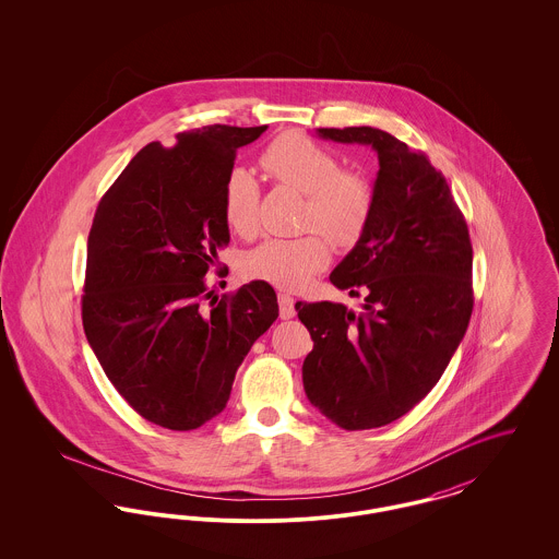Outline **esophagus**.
Here are the masks:
<instances>
[{"label": "esophagus", "mask_w": 559, "mask_h": 559, "mask_svg": "<svg viewBox=\"0 0 559 559\" xmlns=\"http://www.w3.org/2000/svg\"><path fill=\"white\" fill-rule=\"evenodd\" d=\"M278 310H281V319L283 320L295 317V299L289 293H278Z\"/></svg>", "instance_id": "obj_1"}]
</instances>
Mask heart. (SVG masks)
<instances>
[{"mask_svg": "<svg viewBox=\"0 0 559 559\" xmlns=\"http://www.w3.org/2000/svg\"><path fill=\"white\" fill-rule=\"evenodd\" d=\"M260 165L267 174L306 194L304 226L320 230L337 245L354 242L371 219L374 190L371 180L352 169L319 142L299 132L281 133L266 146ZM260 188L255 178L237 167L224 187V217L237 235H251L258 226ZM329 264V247L319 235L301 239H267L242 258L249 278L281 289H299Z\"/></svg>", "mask_w": 559, "mask_h": 559, "instance_id": "heart-1", "label": "heart"}]
</instances>
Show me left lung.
I'll use <instances>...</instances> for the list:
<instances>
[{
	"instance_id": "1",
	"label": "left lung",
	"mask_w": 559,
	"mask_h": 559,
	"mask_svg": "<svg viewBox=\"0 0 559 559\" xmlns=\"http://www.w3.org/2000/svg\"><path fill=\"white\" fill-rule=\"evenodd\" d=\"M320 138L377 153L371 219L331 283L360 308L297 301L312 335L301 377L312 406L356 431L388 426L426 399L461 344L472 308V262L463 213L444 176L377 128H319Z\"/></svg>"
}]
</instances>
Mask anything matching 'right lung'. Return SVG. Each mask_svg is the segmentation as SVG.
Here are the masks:
<instances>
[{"mask_svg":"<svg viewBox=\"0 0 559 559\" xmlns=\"http://www.w3.org/2000/svg\"><path fill=\"white\" fill-rule=\"evenodd\" d=\"M264 132L207 126L178 133L171 148L151 142L94 215L85 337L115 390L155 426L188 431L219 415L242 358L278 317L266 281L205 304V274L230 242L226 180L240 146Z\"/></svg>","mask_w":559,"mask_h":559,"instance_id":"1","label":"right lung"}]
</instances>
